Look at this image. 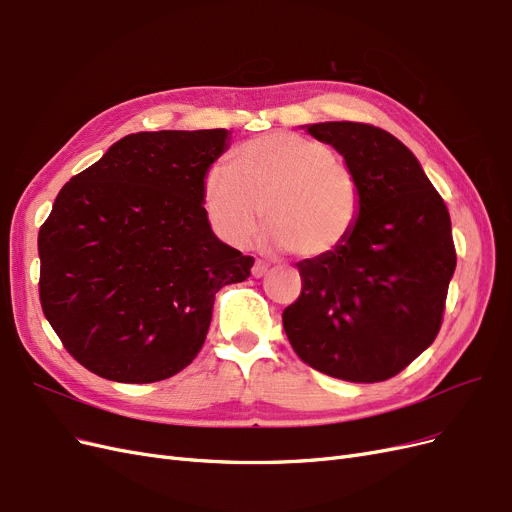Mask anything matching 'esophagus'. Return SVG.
Instances as JSON below:
<instances>
[{
    "label": "esophagus",
    "mask_w": 512,
    "mask_h": 512,
    "mask_svg": "<svg viewBox=\"0 0 512 512\" xmlns=\"http://www.w3.org/2000/svg\"><path fill=\"white\" fill-rule=\"evenodd\" d=\"M251 272H253V276H255V278L266 276V272H268V263H266V261H261V259H257V261L253 263Z\"/></svg>",
    "instance_id": "esophagus-1"
}]
</instances>
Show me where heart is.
Listing matches in <instances>:
<instances>
[{"label": "heart", "mask_w": 512, "mask_h": 512, "mask_svg": "<svg viewBox=\"0 0 512 512\" xmlns=\"http://www.w3.org/2000/svg\"><path fill=\"white\" fill-rule=\"evenodd\" d=\"M234 167L215 162L202 179V206L213 230L249 244L263 217L266 242L323 257L342 246L361 213V185L335 149L297 132H270L234 151Z\"/></svg>", "instance_id": "b5f03b06"}]
</instances>
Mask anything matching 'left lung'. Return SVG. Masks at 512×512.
<instances>
[{
    "label": "left lung",
    "instance_id": "left-lung-1",
    "mask_svg": "<svg viewBox=\"0 0 512 512\" xmlns=\"http://www.w3.org/2000/svg\"><path fill=\"white\" fill-rule=\"evenodd\" d=\"M301 128L352 168L361 213L342 246L297 263L304 287L282 312V327L312 369L346 382H384L441 329L456 270L447 206L390 132L361 122Z\"/></svg>",
    "mask_w": 512,
    "mask_h": 512
}]
</instances>
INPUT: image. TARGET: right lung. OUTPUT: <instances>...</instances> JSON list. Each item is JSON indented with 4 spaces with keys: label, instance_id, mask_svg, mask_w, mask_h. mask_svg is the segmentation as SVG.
Instances as JSON below:
<instances>
[{
    "label": "right lung",
    "instance_id": "obj_1",
    "mask_svg": "<svg viewBox=\"0 0 512 512\" xmlns=\"http://www.w3.org/2000/svg\"><path fill=\"white\" fill-rule=\"evenodd\" d=\"M232 132H135L59 192L37 236L40 299L67 352L105 380L151 384L194 361L215 293L255 259L221 242L202 179Z\"/></svg>",
    "mask_w": 512,
    "mask_h": 512
}]
</instances>
